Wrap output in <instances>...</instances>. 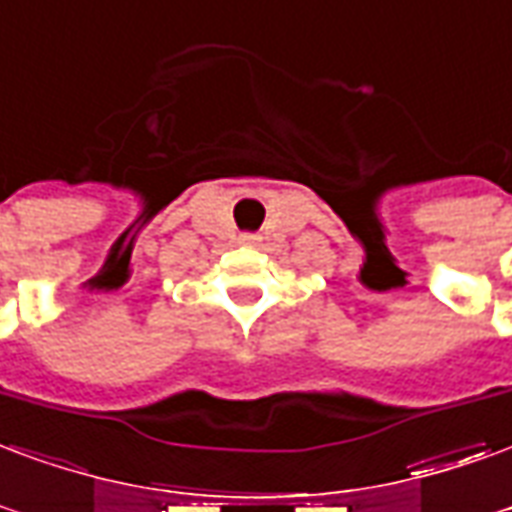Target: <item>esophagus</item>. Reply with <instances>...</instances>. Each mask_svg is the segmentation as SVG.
Segmentation results:
<instances>
[{"label": "esophagus", "mask_w": 512, "mask_h": 512, "mask_svg": "<svg viewBox=\"0 0 512 512\" xmlns=\"http://www.w3.org/2000/svg\"><path fill=\"white\" fill-rule=\"evenodd\" d=\"M238 244L252 249V246H260V236H255V233H241V236H238Z\"/></svg>", "instance_id": "obj_1"}]
</instances>
